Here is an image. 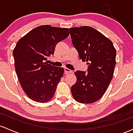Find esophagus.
<instances>
[{
    "instance_id": "obj_1",
    "label": "esophagus",
    "mask_w": 133,
    "mask_h": 133,
    "mask_svg": "<svg viewBox=\"0 0 133 133\" xmlns=\"http://www.w3.org/2000/svg\"><path fill=\"white\" fill-rule=\"evenodd\" d=\"M64 71H65V74H69V73H72V71H71V69H68V68H64Z\"/></svg>"
}]
</instances>
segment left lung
<instances>
[{"instance_id": "1", "label": "left lung", "mask_w": 133, "mask_h": 133, "mask_svg": "<svg viewBox=\"0 0 133 133\" xmlns=\"http://www.w3.org/2000/svg\"><path fill=\"white\" fill-rule=\"evenodd\" d=\"M70 34L79 59L88 65V73H74L77 80L71 87L72 97L79 103H94L101 98L111 82L116 50L111 40L90 26L70 28Z\"/></svg>"}]
</instances>
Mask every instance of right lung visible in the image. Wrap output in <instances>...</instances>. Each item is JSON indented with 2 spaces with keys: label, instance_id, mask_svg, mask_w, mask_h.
<instances>
[{
  "label": "right lung",
  "instance_id": "obj_1",
  "mask_svg": "<svg viewBox=\"0 0 133 133\" xmlns=\"http://www.w3.org/2000/svg\"><path fill=\"white\" fill-rule=\"evenodd\" d=\"M69 35L68 28L42 25L17 42L13 50L16 72L22 88L33 101L45 103L54 95L64 69L45 61Z\"/></svg>",
  "mask_w": 133,
  "mask_h": 133
}]
</instances>
